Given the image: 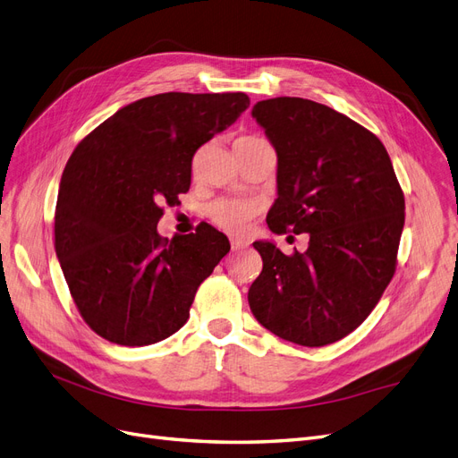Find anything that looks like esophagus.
<instances>
[{"label": "esophagus", "instance_id": "esophagus-1", "mask_svg": "<svg viewBox=\"0 0 458 458\" xmlns=\"http://www.w3.org/2000/svg\"><path fill=\"white\" fill-rule=\"evenodd\" d=\"M230 247L232 250H243L249 247V242L247 240H240V238H232L230 240Z\"/></svg>", "mask_w": 458, "mask_h": 458}]
</instances>
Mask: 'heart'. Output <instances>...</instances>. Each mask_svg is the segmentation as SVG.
Segmentation results:
<instances>
[{"label": "heart", "instance_id": "1", "mask_svg": "<svg viewBox=\"0 0 458 458\" xmlns=\"http://www.w3.org/2000/svg\"><path fill=\"white\" fill-rule=\"evenodd\" d=\"M267 143L262 140L260 135H240L235 140V148H243V147H257ZM257 206L252 201L247 199H218L209 208V216L216 226L230 233H240L245 230L249 225V220L255 216Z\"/></svg>", "mask_w": 458, "mask_h": 458}]
</instances>
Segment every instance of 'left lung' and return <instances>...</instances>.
Wrapping results in <instances>:
<instances>
[{
    "mask_svg": "<svg viewBox=\"0 0 458 458\" xmlns=\"http://www.w3.org/2000/svg\"><path fill=\"white\" fill-rule=\"evenodd\" d=\"M277 152L276 233H310L286 257L255 242L262 272L249 289L259 323L303 347L342 340L377 306L396 269L403 192L374 133L323 104L272 98L252 107Z\"/></svg>",
    "mask_w": 458,
    "mask_h": 458,
    "instance_id": "8db88e82",
    "label": "left lung"
}]
</instances>
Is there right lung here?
Returning a JSON list of instances; mask_svg holds the SVG:
<instances>
[{"label":"right lung","instance_id":"obj_1","mask_svg":"<svg viewBox=\"0 0 458 458\" xmlns=\"http://www.w3.org/2000/svg\"><path fill=\"white\" fill-rule=\"evenodd\" d=\"M249 104L243 92L148 96L101 123L67 160L56 257L81 317L104 340L141 347L175 334L228 255V238L208 223L172 240L157 225L189 192L194 152Z\"/></svg>","mask_w":458,"mask_h":458}]
</instances>
